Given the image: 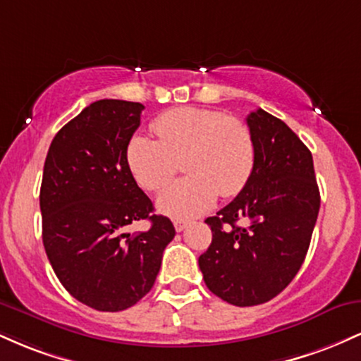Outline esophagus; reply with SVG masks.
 Wrapping results in <instances>:
<instances>
[{
	"mask_svg": "<svg viewBox=\"0 0 361 361\" xmlns=\"http://www.w3.org/2000/svg\"><path fill=\"white\" fill-rule=\"evenodd\" d=\"M173 224H175L176 233H181V231H185V227L188 226V222H186V221H175Z\"/></svg>",
	"mask_w": 361,
	"mask_h": 361,
	"instance_id": "1",
	"label": "esophagus"
}]
</instances>
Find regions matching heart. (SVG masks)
Segmentation results:
<instances>
[{
  "label": "heart",
  "mask_w": 361,
  "mask_h": 361,
  "mask_svg": "<svg viewBox=\"0 0 361 361\" xmlns=\"http://www.w3.org/2000/svg\"><path fill=\"white\" fill-rule=\"evenodd\" d=\"M157 139L134 135L127 146V164L135 181L157 192L185 159V180L157 197V209L173 219L200 215L219 193L233 197L244 188L255 166V142L243 120L221 111L180 106L152 122Z\"/></svg>",
  "instance_id": "b5f03b06"
}]
</instances>
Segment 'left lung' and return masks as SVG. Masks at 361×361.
Wrapping results in <instances>:
<instances>
[{
	"label": "left lung",
	"mask_w": 361,
	"mask_h": 361,
	"mask_svg": "<svg viewBox=\"0 0 361 361\" xmlns=\"http://www.w3.org/2000/svg\"><path fill=\"white\" fill-rule=\"evenodd\" d=\"M246 122L252 173L238 197L205 221L212 244L198 258L210 292L238 307L264 304L293 280L321 207L312 154L295 132L261 109Z\"/></svg>",
	"instance_id": "8db88e82"
}]
</instances>
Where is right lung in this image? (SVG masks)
Masks as SVG:
<instances>
[{"label":"right lung","mask_w":361,"mask_h":361,"mask_svg":"<svg viewBox=\"0 0 361 361\" xmlns=\"http://www.w3.org/2000/svg\"><path fill=\"white\" fill-rule=\"evenodd\" d=\"M144 105L98 100L52 139L40 186L42 241L52 270L76 300L103 312L132 307L154 285L175 227L151 215L135 183L127 146ZM149 218L146 233H125Z\"/></svg>","instance_id":"right-lung-1"}]
</instances>
